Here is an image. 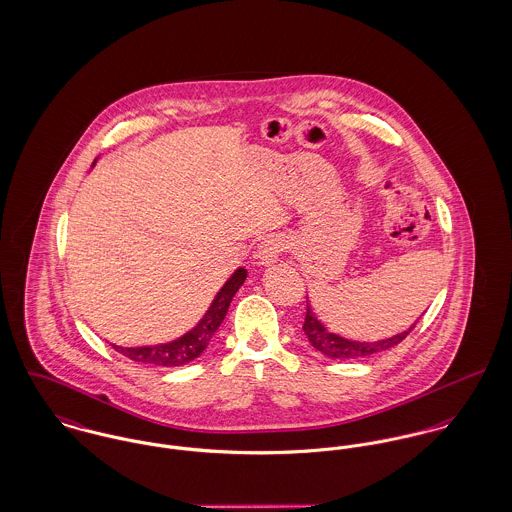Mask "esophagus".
Segmentation results:
<instances>
[{"mask_svg":"<svg viewBox=\"0 0 512 512\" xmlns=\"http://www.w3.org/2000/svg\"><path fill=\"white\" fill-rule=\"evenodd\" d=\"M282 251H284V241L280 237H265L257 247V259L261 261V265H271L275 263Z\"/></svg>","mask_w":512,"mask_h":512,"instance_id":"esophagus-1","label":"esophagus"}]
</instances>
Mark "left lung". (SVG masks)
Segmentation results:
<instances>
[{"mask_svg":"<svg viewBox=\"0 0 512 512\" xmlns=\"http://www.w3.org/2000/svg\"><path fill=\"white\" fill-rule=\"evenodd\" d=\"M413 327L403 331V333H399V335H395L392 339H386V341L358 343V341H349L345 337H339L335 333H329L323 327V323L317 321V317H315L310 306H306V317H304V325H302V329H304L308 341L312 343V347L317 349L319 353H323L325 356H329V358H337V360L362 358V356H368V354L382 353L386 349H392V347L399 345L413 331Z\"/></svg>","mask_w":512,"mask_h":512,"instance_id":"1","label":"left lung"}]
</instances>
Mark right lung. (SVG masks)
<instances>
[{"label":"right lung","instance_id":"1","mask_svg":"<svg viewBox=\"0 0 512 512\" xmlns=\"http://www.w3.org/2000/svg\"><path fill=\"white\" fill-rule=\"evenodd\" d=\"M247 276L245 269H237L232 278L222 286L218 296L214 298L210 310L200 319L195 329H191L187 335L173 343L156 345V347H134V349H122L113 345V349L124 356H128L134 362H144L152 366H183L191 360H195L200 353L208 347L212 335L218 331L220 323L228 314L230 302L234 298L239 286L243 284Z\"/></svg>","mask_w":512,"mask_h":512}]
</instances>
